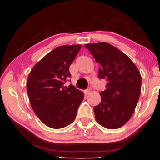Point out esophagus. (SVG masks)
<instances>
[{
  "mask_svg": "<svg viewBox=\"0 0 160 160\" xmlns=\"http://www.w3.org/2000/svg\"><path fill=\"white\" fill-rule=\"evenodd\" d=\"M90 92V88H89V89H87V90H84V93H86V94H89Z\"/></svg>",
  "mask_w": 160,
  "mask_h": 160,
  "instance_id": "1",
  "label": "esophagus"
}]
</instances>
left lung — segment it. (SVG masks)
Segmentation results:
<instances>
[{
	"instance_id": "1",
	"label": "left lung",
	"mask_w": 160,
	"mask_h": 160,
	"mask_svg": "<svg viewBox=\"0 0 160 160\" xmlns=\"http://www.w3.org/2000/svg\"><path fill=\"white\" fill-rule=\"evenodd\" d=\"M99 63L98 78L107 81L100 92L101 101L93 108L97 122L109 129L123 126L131 118L139 99L142 78L128 56L107 42L86 44Z\"/></svg>"
}]
</instances>
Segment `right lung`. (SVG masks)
<instances>
[{
    "mask_svg": "<svg viewBox=\"0 0 160 160\" xmlns=\"http://www.w3.org/2000/svg\"><path fill=\"white\" fill-rule=\"evenodd\" d=\"M81 46H61L52 50L31 70L27 92L34 112L46 125L62 128L75 119L83 93L65 82L71 77L70 66Z\"/></svg>",
    "mask_w": 160,
    "mask_h": 160,
    "instance_id": "add662e5",
    "label": "right lung"
}]
</instances>
